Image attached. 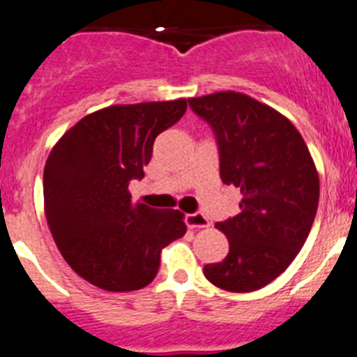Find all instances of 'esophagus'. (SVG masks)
I'll list each match as a JSON object with an SVG mask.
<instances>
[{
	"label": "esophagus",
	"instance_id": "34e87169",
	"mask_svg": "<svg viewBox=\"0 0 357 357\" xmlns=\"http://www.w3.org/2000/svg\"><path fill=\"white\" fill-rule=\"evenodd\" d=\"M188 225L195 227V229H206V227H209L211 223H209V220H207L206 214L193 213L188 216Z\"/></svg>",
	"mask_w": 357,
	"mask_h": 357
}]
</instances>
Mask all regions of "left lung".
I'll return each mask as SVG.
<instances>
[{
    "label": "left lung",
    "instance_id": "left-lung-1",
    "mask_svg": "<svg viewBox=\"0 0 357 357\" xmlns=\"http://www.w3.org/2000/svg\"><path fill=\"white\" fill-rule=\"evenodd\" d=\"M214 132L220 176L243 195L241 213L218 222L229 239L223 261L204 266L218 288L248 293L291 264L313 227L320 182L302 135L275 109L227 91L189 98Z\"/></svg>",
    "mask_w": 357,
    "mask_h": 357
}]
</instances>
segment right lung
<instances>
[{
    "label": "right lung",
    "mask_w": 357,
    "mask_h": 357,
    "mask_svg": "<svg viewBox=\"0 0 357 357\" xmlns=\"http://www.w3.org/2000/svg\"><path fill=\"white\" fill-rule=\"evenodd\" d=\"M185 100L112 105L85 116L53 146L44 166V211L69 266L107 291L155 279L160 250L185 234L184 214L134 204L153 141L184 116Z\"/></svg>",
    "instance_id": "right-lung-1"
}]
</instances>
